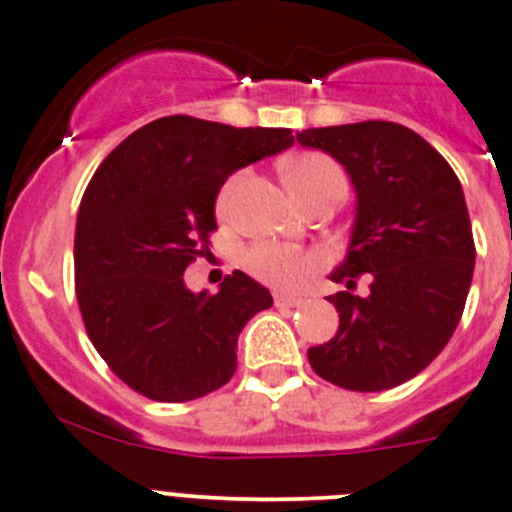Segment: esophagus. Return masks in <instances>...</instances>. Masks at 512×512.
<instances>
[{
	"label": "esophagus",
	"instance_id": "34e87169",
	"mask_svg": "<svg viewBox=\"0 0 512 512\" xmlns=\"http://www.w3.org/2000/svg\"><path fill=\"white\" fill-rule=\"evenodd\" d=\"M275 305H278V308H300V305H303V298L288 293H275Z\"/></svg>",
	"mask_w": 512,
	"mask_h": 512
}]
</instances>
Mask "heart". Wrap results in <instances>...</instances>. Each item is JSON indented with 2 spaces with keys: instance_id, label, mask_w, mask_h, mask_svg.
<instances>
[{
  "instance_id": "heart-1",
  "label": "heart",
  "mask_w": 512,
  "mask_h": 512,
  "mask_svg": "<svg viewBox=\"0 0 512 512\" xmlns=\"http://www.w3.org/2000/svg\"><path fill=\"white\" fill-rule=\"evenodd\" d=\"M283 174H285V181H288V189L300 191L313 186L315 181L326 179V176L338 174V169L326 159V156L303 154L285 161ZM232 191H234V181H229V184L222 189V194H219V209H222V212L229 207ZM247 265H250V270L255 272L257 278L267 280V283L280 285V288H295V285L303 283L310 272L318 267V257L310 255V252L290 250V247L260 245L250 252Z\"/></svg>"
}]
</instances>
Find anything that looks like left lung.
<instances>
[{
	"mask_svg": "<svg viewBox=\"0 0 512 512\" xmlns=\"http://www.w3.org/2000/svg\"><path fill=\"white\" fill-rule=\"evenodd\" d=\"M346 169L356 191L346 260L331 272L336 336L308 348L321 379L351 391H384L414 379L455 333L475 270L470 214L450 164L412 128L389 121L308 128ZM372 275L370 295L350 290Z\"/></svg>",
	"mask_w": 512,
	"mask_h": 512,
	"instance_id": "8db88e82",
	"label": "left lung"
}]
</instances>
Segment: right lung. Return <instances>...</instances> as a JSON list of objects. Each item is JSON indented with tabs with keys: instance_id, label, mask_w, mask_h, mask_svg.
Returning a JSON list of instances; mask_svg holds the SVG:
<instances>
[{
	"instance_id": "right-lung-1",
	"label": "right lung",
	"mask_w": 512,
	"mask_h": 512,
	"mask_svg": "<svg viewBox=\"0 0 512 512\" xmlns=\"http://www.w3.org/2000/svg\"><path fill=\"white\" fill-rule=\"evenodd\" d=\"M293 141L290 128L166 116L98 166L75 224V293L95 351L133 391L176 404L232 379L237 338L270 290L234 270L214 295L191 293L184 270L217 229L224 181Z\"/></svg>"
}]
</instances>
